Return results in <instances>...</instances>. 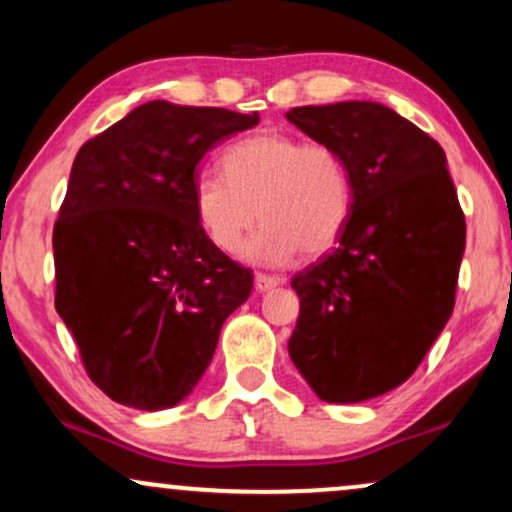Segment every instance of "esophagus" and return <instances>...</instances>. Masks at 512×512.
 Segmentation results:
<instances>
[{"label": "esophagus", "mask_w": 512, "mask_h": 512, "mask_svg": "<svg viewBox=\"0 0 512 512\" xmlns=\"http://www.w3.org/2000/svg\"><path fill=\"white\" fill-rule=\"evenodd\" d=\"M279 284H281L279 276L262 274V272H257V274H255V289L260 291V293H264V291H272V289H276V286H279Z\"/></svg>", "instance_id": "esophagus-1"}]
</instances>
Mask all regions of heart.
<instances>
[{
    "label": "heart",
    "mask_w": 512,
    "mask_h": 512,
    "mask_svg": "<svg viewBox=\"0 0 512 512\" xmlns=\"http://www.w3.org/2000/svg\"><path fill=\"white\" fill-rule=\"evenodd\" d=\"M223 175H199L195 216L207 238L236 252L260 216L262 228L243 248L260 264H284L298 250L322 255L337 243L354 209V180L344 156L325 142L260 132L228 146Z\"/></svg>",
    "instance_id": "obj_1"
}]
</instances>
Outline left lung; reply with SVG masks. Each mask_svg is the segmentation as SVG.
<instances>
[{
    "label": "left lung",
    "mask_w": 512,
    "mask_h": 512,
    "mask_svg": "<svg viewBox=\"0 0 512 512\" xmlns=\"http://www.w3.org/2000/svg\"><path fill=\"white\" fill-rule=\"evenodd\" d=\"M286 117L332 144L354 180L339 245L291 281L301 315L289 356L322 402H363L402 385L450 320L464 214L445 151L387 105H303Z\"/></svg>",
    "instance_id": "1"
}]
</instances>
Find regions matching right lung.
<instances>
[{
	"mask_svg": "<svg viewBox=\"0 0 512 512\" xmlns=\"http://www.w3.org/2000/svg\"><path fill=\"white\" fill-rule=\"evenodd\" d=\"M260 122L226 108L151 101L74 158L52 231L55 308L88 378L125 407L182 402L211 363L250 269L223 255L192 204L207 151Z\"/></svg>",
	"mask_w": 512,
	"mask_h": 512,
	"instance_id": "obj_1",
	"label": "right lung"
}]
</instances>
